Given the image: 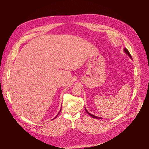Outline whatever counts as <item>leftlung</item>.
Wrapping results in <instances>:
<instances>
[{
	"label": "left lung",
	"instance_id": "8db88e82",
	"mask_svg": "<svg viewBox=\"0 0 149 149\" xmlns=\"http://www.w3.org/2000/svg\"><path fill=\"white\" fill-rule=\"evenodd\" d=\"M124 51H125V53H126L128 55L130 56V57L131 58H132V56H131V54H130V53L129 52V51H128V50L127 49H126V48H125L124 49ZM85 111H86V112L88 113V114H89L91 117H92L93 118H97V119H99V118H102L101 117H97V116H94V115H93L92 114L90 113H89L88 111H87V110L85 109Z\"/></svg>",
	"mask_w": 149,
	"mask_h": 149
}]
</instances>
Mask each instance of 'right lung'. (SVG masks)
<instances>
[{"label": "right lung", "instance_id": "1", "mask_svg": "<svg viewBox=\"0 0 149 149\" xmlns=\"http://www.w3.org/2000/svg\"><path fill=\"white\" fill-rule=\"evenodd\" d=\"M61 109H60V112H58V114H57V115H56V117H55V118H54V119H55V118H56L57 116H58V114H59V113H60V111H61ZM54 119H53V120H54Z\"/></svg>", "mask_w": 149, "mask_h": 149}]
</instances>
